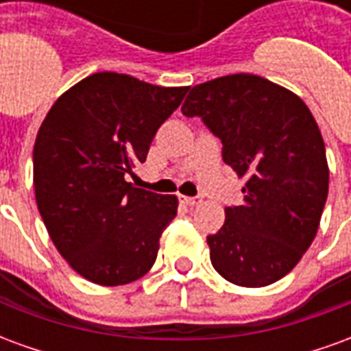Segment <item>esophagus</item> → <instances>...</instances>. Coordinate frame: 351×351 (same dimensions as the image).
Returning a JSON list of instances; mask_svg holds the SVG:
<instances>
[{
	"mask_svg": "<svg viewBox=\"0 0 351 351\" xmlns=\"http://www.w3.org/2000/svg\"><path fill=\"white\" fill-rule=\"evenodd\" d=\"M182 201L188 206H197L201 205V197H182Z\"/></svg>",
	"mask_w": 351,
	"mask_h": 351,
	"instance_id": "34e87169",
	"label": "esophagus"
}]
</instances>
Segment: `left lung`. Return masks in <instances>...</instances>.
<instances>
[{
  "label": "left lung",
  "instance_id": "1",
  "mask_svg": "<svg viewBox=\"0 0 351 351\" xmlns=\"http://www.w3.org/2000/svg\"><path fill=\"white\" fill-rule=\"evenodd\" d=\"M182 114L221 141V158L244 178L243 203L206 237L210 261L243 287L276 282L308 250L329 191L319 128L299 95L239 73L191 88Z\"/></svg>",
  "mask_w": 351,
  "mask_h": 351
}]
</instances>
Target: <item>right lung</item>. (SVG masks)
<instances>
[{
  "label": "right lung",
  "instance_id": "obj_1",
  "mask_svg": "<svg viewBox=\"0 0 351 351\" xmlns=\"http://www.w3.org/2000/svg\"><path fill=\"white\" fill-rule=\"evenodd\" d=\"M186 92L95 73L43 120L34 146L37 208L58 252L93 284H130L158 258L178 199L133 188L125 175L145 163L156 131Z\"/></svg>",
  "mask_w": 351,
  "mask_h": 351
}]
</instances>
